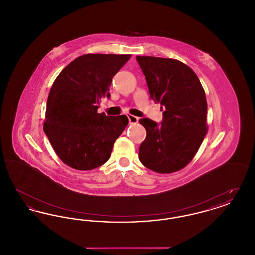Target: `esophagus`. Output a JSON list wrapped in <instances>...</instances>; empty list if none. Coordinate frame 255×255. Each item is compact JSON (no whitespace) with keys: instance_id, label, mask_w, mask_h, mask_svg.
<instances>
[{"instance_id":"34e87169","label":"esophagus","mask_w":255,"mask_h":255,"mask_svg":"<svg viewBox=\"0 0 255 255\" xmlns=\"http://www.w3.org/2000/svg\"><path fill=\"white\" fill-rule=\"evenodd\" d=\"M127 117H128V120H129V122H130V123H136V122H138V118H137V117H135V116H133V115H128Z\"/></svg>"}]
</instances>
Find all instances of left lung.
<instances>
[{"instance_id": "obj_1", "label": "left lung", "mask_w": 255, "mask_h": 255, "mask_svg": "<svg viewBox=\"0 0 255 255\" xmlns=\"http://www.w3.org/2000/svg\"><path fill=\"white\" fill-rule=\"evenodd\" d=\"M152 100L161 105L162 122L140 119L146 137L138 158L148 169L173 173L194 158L207 133L206 94L196 73L169 58L136 56Z\"/></svg>"}]
</instances>
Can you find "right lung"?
Instances as JSON below:
<instances>
[{
    "mask_svg": "<svg viewBox=\"0 0 255 255\" xmlns=\"http://www.w3.org/2000/svg\"><path fill=\"white\" fill-rule=\"evenodd\" d=\"M130 54H84L71 62L49 92L44 132L61 160L77 170L104 164L128 124L125 115L109 117L97 109Z\"/></svg>",
    "mask_w": 255,
    "mask_h": 255,
    "instance_id": "right-lung-1",
    "label": "right lung"
}]
</instances>
